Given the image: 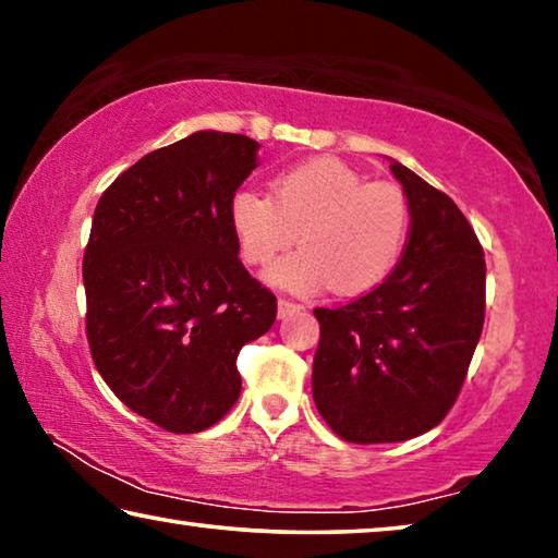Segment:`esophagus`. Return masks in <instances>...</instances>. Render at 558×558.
<instances>
[{"label": "esophagus", "mask_w": 558, "mask_h": 558, "mask_svg": "<svg viewBox=\"0 0 558 558\" xmlns=\"http://www.w3.org/2000/svg\"><path fill=\"white\" fill-rule=\"evenodd\" d=\"M302 305H298V302H292V300H286V298H280L278 300V317L280 319H286V317H290V315H298V313H302Z\"/></svg>", "instance_id": "34e87169"}]
</instances>
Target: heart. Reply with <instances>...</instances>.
I'll list each match as a JSON object with an SVG mask.
<instances>
[{"label":"heart","mask_w":558,"mask_h":558,"mask_svg":"<svg viewBox=\"0 0 558 558\" xmlns=\"http://www.w3.org/2000/svg\"><path fill=\"white\" fill-rule=\"evenodd\" d=\"M241 256L268 266V280L310 295L327 286L342 295L374 290L391 276L409 241V204L399 186L366 182L335 157H317L272 179V196L239 189L229 206Z\"/></svg>","instance_id":"heart-1"}]
</instances>
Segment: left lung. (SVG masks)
<instances>
[{"label":"left lung","instance_id":"1","mask_svg":"<svg viewBox=\"0 0 558 558\" xmlns=\"http://www.w3.org/2000/svg\"><path fill=\"white\" fill-rule=\"evenodd\" d=\"M409 202L399 266L344 307H317V411L349 442H399L446 418L485 323V253L448 194L389 157Z\"/></svg>","mask_w":558,"mask_h":558}]
</instances>
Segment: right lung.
I'll use <instances>...</instances> for the list:
<instances>
[{
	"instance_id": "obj_1",
	"label": "right lung",
	"mask_w": 558,
	"mask_h": 558,
	"mask_svg": "<svg viewBox=\"0 0 558 558\" xmlns=\"http://www.w3.org/2000/svg\"><path fill=\"white\" fill-rule=\"evenodd\" d=\"M256 140L199 130L132 165L100 196L83 256L93 362L118 399L169 433H199L241 393L235 359L276 323L239 258L229 206Z\"/></svg>"
}]
</instances>
